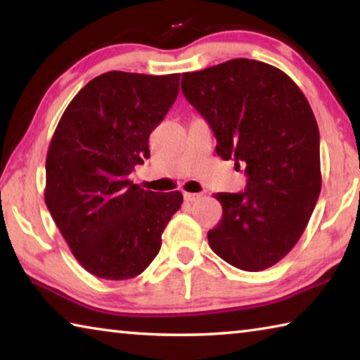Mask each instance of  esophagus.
Returning a JSON list of instances; mask_svg holds the SVG:
<instances>
[{"instance_id": "1", "label": "esophagus", "mask_w": 360, "mask_h": 360, "mask_svg": "<svg viewBox=\"0 0 360 360\" xmlns=\"http://www.w3.org/2000/svg\"><path fill=\"white\" fill-rule=\"evenodd\" d=\"M202 197V195L200 193H191V192H184V200L186 202H197V200Z\"/></svg>"}]
</instances>
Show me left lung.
Here are the masks:
<instances>
[{
	"label": "left lung",
	"instance_id": "1",
	"mask_svg": "<svg viewBox=\"0 0 360 360\" xmlns=\"http://www.w3.org/2000/svg\"><path fill=\"white\" fill-rule=\"evenodd\" d=\"M187 101L208 122L224 160L245 168L246 191L219 192L212 251L245 271L278 264L307 229L321 192L319 129L308 100L275 66L235 58L184 72Z\"/></svg>",
	"mask_w": 360,
	"mask_h": 360
}]
</instances>
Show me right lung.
Masks as SVG:
<instances>
[{"instance_id":"obj_1","label":"right lung","mask_w":360,"mask_h":360,"mask_svg":"<svg viewBox=\"0 0 360 360\" xmlns=\"http://www.w3.org/2000/svg\"><path fill=\"white\" fill-rule=\"evenodd\" d=\"M179 76L109 71L71 100L51 139L44 200L79 264L111 281L143 273L182 193H157L129 174L179 92Z\"/></svg>"}]
</instances>
